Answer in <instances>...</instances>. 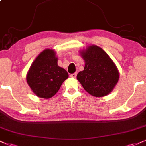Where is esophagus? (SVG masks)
<instances>
[{
  "instance_id": "obj_1",
  "label": "esophagus",
  "mask_w": 146,
  "mask_h": 146,
  "mask_svg": "<svg viewBox=\"0 0 146 146\" xmlns=\"http://www.w3.org/2000/svg\"><path fill=\"white\" fill-rule=\"evenodd\" d=\"M71 77H73V78H75L77 76V73H73V74H71V75H70Z\"/></svg>"
}]
</instances>
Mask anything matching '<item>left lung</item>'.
<instances>
[{
  "instance_id": "left-lung-1",
  "label": "left lung",
  "mask_w": 146,
  "mask_h": 146,
  "mask_svg": "<svg viewBox=\"0 0 146 146\" xmlns=\"http://www.w3.org/2000/svg\"><path fill=\"white\" fill-rule=\"evenodd\" d=\"M85 62L84 71L77 75L84 90L95 97H103L112 92L119 79L117 66L108 54L96 45L79 50Z\"/></svg>"
}]
</instances>
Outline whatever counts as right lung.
I'll use <instances>...</instances> for the list:
<instances>
[{
    "label": "right lung",
    "instance_id": "obj_1",
    "mask_svg": "<svg viewBox=\"0 0 146 146\" xmlns=\"http://www.w3.org/2000/svg\"><path fill=\"white\" fill-rule=\"evenodd\" d=\"M57 62L56 52L47 48L40 52L29 67L26 81L37 96L45 99L54 96L69 77L67 71Z\"/></svg>",
    "mask_w": 146,
    "mask_h": 146
}]
</instances>
